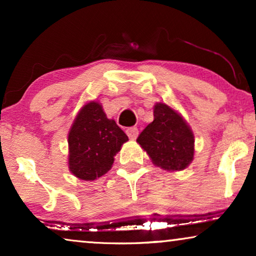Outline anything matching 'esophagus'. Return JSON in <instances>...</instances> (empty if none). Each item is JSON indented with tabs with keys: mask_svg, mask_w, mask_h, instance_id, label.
<instances>
[{
	"mask_svg": "<svg viewBox=\"0 0 256 256\" xmlns=\"http://www.w3.org/2000/svg\"><path fill=\"white\" fill-rule=\"evenodd\" d=\"M126 134L128 135V138L130 140H135L138 135V129L136 127H129L126 129Z\"/></svg>",
	"mask_w": 256,
	"mask_h": 256,
	"instance_id": "obj_1",
	"label": "esophagus"
}]
</instances>
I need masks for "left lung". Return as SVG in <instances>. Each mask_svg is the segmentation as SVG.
Instances as JSON below:
<instances>
[{
  "instance_id": "left-lung-1",
  "label": "left lung",
  "mask_w": 256,
  "mask_h": 256,
  "mask_svg": "<svg viewBox=\"0 0 256 256\" xmlns=\"http://www.w3.org/2000/svg\"><path fill=\"white\" fill-rule=\"evenodd\" d=\"M136 141L154 164L164 170H184L194 160V134L183 118L166 104H155L154 121Z\"/></svg>"
}]
</instances>
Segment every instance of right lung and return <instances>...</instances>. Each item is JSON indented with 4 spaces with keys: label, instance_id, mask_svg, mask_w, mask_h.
Wrapping results in <instances>:
<instances>
[{
    "label": "right lung",
    "instance_id": "add662e5",
    "mask_svg": "<svg viewBox=\"0 0 256 256\" xmlns=\"http://www.w3.org/2000/svg\"><path fill=\"white\" fill-rule=\"evenodd\" d=\"M128 136L107 118L100 104L90 102L76 115L68 132V166L76 177L94 180L107 172Z\"/></svg>",
    "mask_w": 256,
    "mask_h": 256
}]
</instances>
